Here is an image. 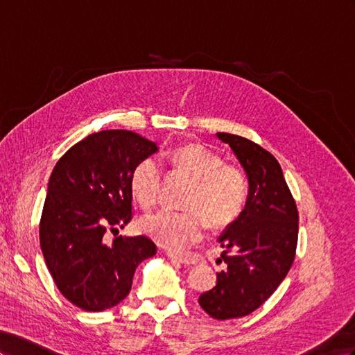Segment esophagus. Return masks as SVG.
Returning <instances> with one entry per match:
<instances>
[{
  "instance_id": "1",
  "label": "esophagus",
  "mask_w": 355,
  "mask_h": 355,
  "mask_svg": "<svg viewBox=\"0 0 355 355\" xmlns=\"http://www.w3.org/2000/svg\"><path fill=\"white\" fill-rule=\"evenodd\" d=\"M168 258L171 259H177L180 261L181 264L184 266H196L199 262L202 261V258L198 255V253H192V252H187V253H178V252H166Z\"/></svg>"
}]
</instances>
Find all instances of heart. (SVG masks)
<instances>
[{"mask_svg": "<svg viewBox=\"0 0 355 355\" xmlns=\"http://www.w3.org/2000/svg\"><path fill=\"white\" fill-rule=\"evenodd\" d=\"M171 163L180 172L193 178L186 196V210H162L145 217L141 230L168 249H186L202 239L208 220L214 228L232 223L248 201L249 180L237 163L223 162L220 154L202 144L187 142L169 154ZM162 166L153 159H144L132 171V196L142 210L156 207L162 186Z\"/></svg>", "mask_w": 355, "mask_h": 355, "instance_id": "heart-1", "label": "heart"}]
</instances>
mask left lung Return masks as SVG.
Returning <instances> with one entry per match:
<instances>
[{
	"label": "left lung",
	"mask_w": 355,
	"mask_h": 355,
	"mask_svg": "<svg viewBox=\"0 0 355 355\" xmlns=\"http://www.w3.org/2000/svg\"><path fill=\"white\" fill-rule=\"evenodd\" d=\"M230 144L249 178L244 210L219 237L226 262L217 284L199 297L214 320L255 312L275 293L294 264L298 210L276 157L239 135L217 133Z\"/></svg>",
	"instance_id": "left-lung-1"
}]
</instances>
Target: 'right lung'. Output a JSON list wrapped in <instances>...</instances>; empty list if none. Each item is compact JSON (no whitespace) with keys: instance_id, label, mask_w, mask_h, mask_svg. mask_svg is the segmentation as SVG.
<instances>
[{"instance_id":"add662e5","label":"right lung","mask_w":355,"mask_h":355,"mask_svg":"<svg viewBox=\"0 0 355 355\" xmlns=\"http://www.w3.org/2000/svg\"><path fill=\"white\" fill-rule=\"evenodd\" d=\"M157 145L130 130H102L62 154L53 168L40 219V248L60 293L88 312L116 306L135 270L157 248L145 235H105L132 220L133 168Z\"/></svg>"}]
</instances>
